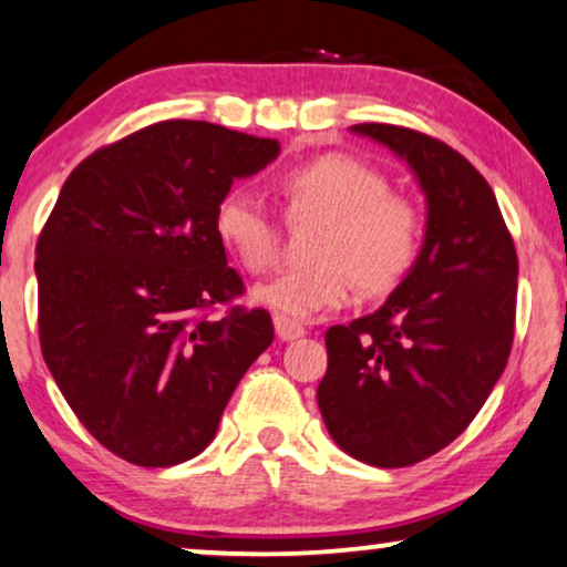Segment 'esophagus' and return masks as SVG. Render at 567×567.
Returning a JSON list of instances; mask_svg holds the SVG:
<instances>
[{
    "label": "esophagus",
    "instance_id": "obj_1",
    "mask_svg": "<svg viewBox=\"0 0 567 567\" xmlns=\"http://www.w3.org/2000/svg\"><path fill=\"white\" fill-rule=\"evenodd\" d=\"M272 323H276V337L281 339V341H295V339L305 337V333H307L302 326L295 323V320L284 318V316H276V318H272Z\"/></svg>",
    "mask_w": 567,
    "mask_h": 567
}]
</instances>
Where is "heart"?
<instances>
[{
    "instance_id": "obj_1",
    "label": "heart",
    "mask_w": 567,
    "mask_h": 567,
    "mask_svg": "<svg viewBox=\"0 0 567 567\" xmlns=\"http://www.w3.org/2000/svg\"><path fill=\"white\" fill-rule=\"evenodd\" d=\"M276 188L291 220L320 218L310 249L316 262L278 272L255 289V302L295 323L341 310L354 284L365 295H386L421 255V209L391 192L386 176L365 159L328 152L286 167ZM213 228L244 270L260 276L276 265L281 226L244 188L218 199Z\"/></svg>"
}]
</instances>
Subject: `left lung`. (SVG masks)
I'll use <instances>...</instances> for the list:
<instances>
[{
	"instance_id": "obj_1",
	"label": "left lung",
	"mask_w": 567,
	"mask_h": 567,
	"mask_svg": "<svg viewBox=\"0 0 567 567\" xmlns=\"http://www.w3.org/2000/svg\"><path fill=\"white\" fill-rule=\"evenodd\" d=\"M352 131L415 173L425 234L383 307L326 331L318 408L354 460L404 467L452 444L499 381L515 333L518 255L492 186L460 152L402 125Z\"/></svg>"
}]
</instances>
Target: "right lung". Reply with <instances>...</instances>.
<instances>
[{
	"label": "right lung",
	"mask_w": 567,
	"mask_h": 567,
	"mask_svg": "<svg viewBox=\"0 0 567 567\" xmlns=\"http://www.w3.org/2000/svg\"><path fill=\"white\" fill-rule=\"evenodd\" d=\"M281 152L205 121H163L70 173L37 244L41 354L79 421L142 467L197 457L272 341L213 228L234 178Z\"/></svg>",
	"instance_id": "obj_1"
}]
</instances>
